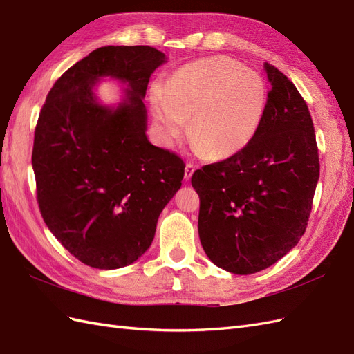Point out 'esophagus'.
I'll return each mask as SVG.
<instances>
[{
  "mask_svg": "<svg viewBox=\"0 0 354 354\" xmlns=\"http://www.w3.org/2000/svg\"><path fill=\"white\" fill-rule=\"evenodd\" d=\"M194 170H196V167L193 166V165H187L185 166V175H184V178H185V180H189L191 179V176H193V174H194Z\"/></svg>",
  "mask_w": 354,
  "mask_h": 354,
  "instance_id": "1",
  "label": "esophagus"
}]
</instances>
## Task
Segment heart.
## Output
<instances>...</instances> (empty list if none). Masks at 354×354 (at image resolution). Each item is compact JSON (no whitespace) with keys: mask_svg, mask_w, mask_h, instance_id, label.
<instances>
[{"mask_svg":"<svg viewBox=\"0 0 354 354\" xmlns=\"http://www.w3.org/2000/svg\"><path fill=\"white\" fill-rule=\"evenodd\" d=\"M267 106V86L255 71L215 56L179 68L165 88H153L154 118L166 144L188 133L200 156L222 160L255 138Z\"/></svg>","mask_w":354,"mask_h":354,"instance_id":"obj_1","label":"heart"}]
</instances>
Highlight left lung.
<instances>
[{"label":"left lung","mask_w":354,"mask_h":354,"mask_svg":"<svg viewBox=\"0 0 354 354\" xmlns=\"http://www.w3.org/2000/svg\"><path fill=\"white\" fill-rule=\"evenodd\" d=\"M271 90L255 138L239 154L196 170L198 236L214 264L254 274L297 246L319 180L315 127L306 100L264 64Z\"/></svg>","instance_id":"8db88e82"}]
</instances>
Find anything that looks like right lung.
I'll list each match as a JSON object with an SVG mask.
<instances>
[{"label":"right lung","mask_w":354,"mask_h":354,"mask_svg":"<svg viewBox=\"0 0 354 354\" xmlns=\"http://www.w3.org/2000/svg\"><path fill=\"white\" fill-rule=\"evenodd\" d=\"M167 62L149 46H106L71 66L50 90L35 127L32 169L43 219L83 264L115 270L153 243L161 210L183 185L185 165L147 136L144 97ZM127 84L117 106L95 86Z\"/></svg>","instance_id":"add662e5"}]
</instances>
